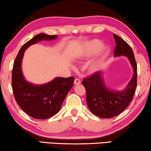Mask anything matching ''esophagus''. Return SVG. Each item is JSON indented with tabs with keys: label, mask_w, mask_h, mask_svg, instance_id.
I'll list each match as a JSON object with an SVG mask.
<instances>
[{
	"label": "esophagus",
	"mask_w": 151,
	"mask_h": 151,
	"mask_svg": "<svg viewBox=\"0 0 151 151\" xmlns=\"http://www.w3.org/2000/svg\"><path fill=\"white\" fill-rule=\"evenodd\" d=\"M80 80L78 79V78H76V79H75V80H74V84L78 85V84H80Z\"/></svg>",
	"instance_id": "esophagus-1"
}]
</instances>
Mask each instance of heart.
Returning <instances> with one entry per match:
<instances>
[{
  "label": "heart",
  "mask_w": 151,
  "mask_h": 151,
  "mask_svg": "<svg viewBox=\"0 0 151 151\" xmlns=\"http://www.w3.org/2000/svg\"><path fill=\"white\" fill-rule=\"evenodd\" d=\"M103 43L101 41L98 39H94L89 42L86 43L84 45L82 48V54L85 57H91L95 54H97L98 52H100V50L102 49ZM109 47H105L101 50V56L97 57L95 59L92 60L88 64V69L91 72H95L99 69L101 65L104 63L105 58L108 54Z\"/></svg>",
  "instance_id": "obj_1"
}]
</instances>
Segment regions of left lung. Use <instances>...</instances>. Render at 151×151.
Wrapping results in <instances>:
<instances>
[{
	"instance_id": "left-lung-1",
	"label": "left lung",
	"mask_w": 151,
	"mask_h": 151,
	"mask_svg": "<svg viewBox=\"0 0 151 151\" xmlns=\"http://www.w3.org/2000/svg\"><path fill=\"white\" fill-rule=\"evenodd\" d=\"M113 35L116 43L114 56H127L134 69V75L127 86L122 91L108 88L101 71L85 78L82 82L86 91L89 110L95 115L104 119H110L123 112L132 101L137 86V64L134 52L123 39L115 34Z\"/></svg>"
}]
</instances>
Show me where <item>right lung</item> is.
I'll use <instances>...</instances> for the list:
<instances>
[{
    "label": "right lung",
    "instance_id": "obj_1",
    "mask_svg": "<svg viewBox=\"0 0 151 151\" xmlns=\"http://www.w3.org/2000/svg\"><path fill=\"white\" fill-rule=\"evenodd\" d=\"M57 35L44 33L37 35L23 45L14 63L12 70V89L17 104L34 119H46L58 112L67 93L73 85V77L56 78L44 84L28 82L22 71V61L25 50L40 41H51Z\"/></svg>",
    "mask_w": 151,
    "mask_h": 151
}]
</instances>
